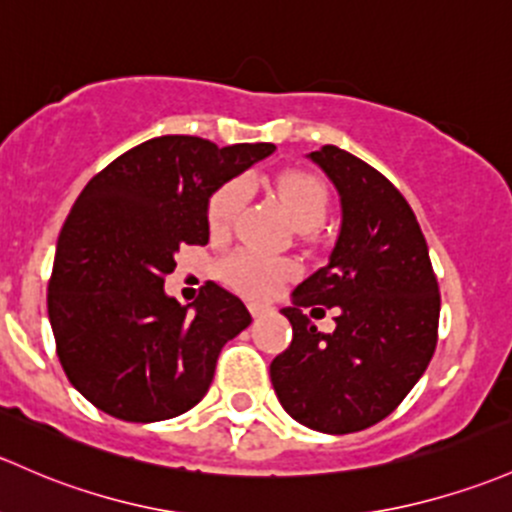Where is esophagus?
<instances>
[{
	"mask_svg": "<svg viewBox=\"0 0 512 512\" xmlns=\"http://www.w3.org/2000/svg\"><path fill=\"white\" fill-rule=\"evenodd\" d=\"M270 309H272L270 304H250V314L252 316H262V314H267Z\"/></svg>",
	"mask_w": 512,
	"mask_h": 512,
	"instance_id": "esophagus-1",
	"label": "esophagus"
}]
</instances>
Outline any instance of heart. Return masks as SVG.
I'll use <instances>...</instances> for the list:
<instances>
[{
  "label": "heart",
  "mask_w": 512,
  "mask_h": 512,
  "mask_svg": "<svg viewBox=\"0 0 512 512\" xmlns=\"http://www.w3.org/2000/svg\"><path fill=\"white\" fill-rule=\"evenodd\" d=\"M272 193L287 208L299 228H316L326 218L328 191L319 176L309 171H287L272 181ZM245 188L238 181L225 184L213 193L208 203V225L215 235H225L233 230L235 220L242 211ZM297 274V265L279 257L262 255L255 250H240L223 262L225 282L240 294L252 299H262L274 294L282 282Z\"/></svg>",
  "instance_id": "obj_1"
}]
</instances>
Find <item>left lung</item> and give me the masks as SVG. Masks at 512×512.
I'll return each mask as SVG.
<instances>
[{
    "label": "left lung",
    "instance_id": "obj_1",
    "mask_svg": "<svg viewBox=\"0 0 512 512\" xmlns=\"http://www.w3.org/2000/svg\"><path fill=\"white\" fill-rule=\"evenodd\" d=\"M309 159L341 196V233L328 265L282 309L292 343L272 360L270 378L299 424L351 434L385 419L427 370L437 348L439 284L410 203L380 171L333 144ZM326 308L337 309L333 334L313 326Z\"/></svg>",
    "mask_w": 512,
    "mask_h": 512
}]
</instances>
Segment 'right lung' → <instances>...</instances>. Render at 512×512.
<instances>
[{"mask_svg": "<svg viewBox=\"0 0 512 512\" xmlns=\"http://www.w3.org/2000/svg\"><path fill=\"white\" fill-rule=\"evenodd\" d=\"M274 144L154 137L88 181L56 245L48 319L75 390L125 422L179 417L203 400L225 343L252 316L206 282L193 304L164 292L174 255L208 242V198Z\"/></svg>", "mask_w": 512, "mask_h": 512, "instance_id": "add662e5", "label": "right lung"}]
</instances>
